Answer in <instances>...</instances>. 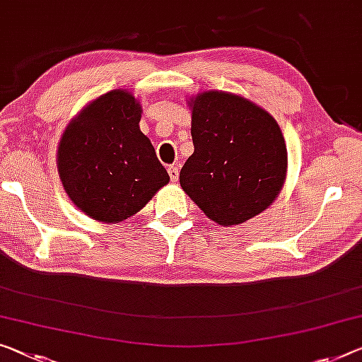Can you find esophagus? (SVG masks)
Returning <instances> with one entry per match:
<instances>
[{
  "label": "esophagus",
  "instance_id": "34e87169",
  "mask_svg": "<svg viewBox=\"0 0 362 362\" xmlns=\"http://www.w3.org/2000/svg\"><path fill=\"white\" fill-rule=\"evenodd\" d=\"M168 175L171 177V181H177V176H180V171H177V166L176 165H170L168 166Z\"/></svg>",
  "mask_w": 362,
  "mask_h": 362
}]
</instances>
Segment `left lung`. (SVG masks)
Instances as JSON below:
<instances>
[{
    "mask_svg": "<svg viewBox=\"0 0 362 362\" xmlns=\"http://www.w3.org/2000/svg\"><path fill=\"white\" fill-rule=\"evenodd\" d=\"M194 153L180 185L221 226L239 225L269 209L286 177V144L269 111L230 92L189 98Z\"/></svg>",
    "mask_w": 362,
    "mask_h": 362,
    "instance_id": "1",
    "label": "left lung"
}]
</instances>
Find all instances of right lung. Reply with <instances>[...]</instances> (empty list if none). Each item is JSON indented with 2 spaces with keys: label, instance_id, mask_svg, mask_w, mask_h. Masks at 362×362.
Masks as SVG:
<instances>
[{
  "label": "right lung",
  "instance_id": "add662e5",
  "mask_svg": "<svg viewBox=\"0 0 362 362\" xmlns=\"http://www.w3.org/2000/svg\"><path fill=\"white\" fill-rule=\"evenodd\" d=\"M142 108L131 92L111 90L87 105L61 136L59 180L79 210L103 223L137 214L170 176L139 129Z\"/></svg>",
  "mask_w": 362,
  "mask_h": 362
}]
</instances>
